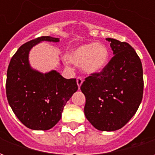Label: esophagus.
Wrapping results in <instances>:
<instances>
[{
    "label": "esophagus",
    "instance_id": "obj_1",
    "mask_svg": "<svg viewBox=\"0 0 155 155\" xmlns=\"http://www.w3.org/2000/svg\"><path fill=\"white\" fill-rule=\"evenodd\" d=\"M76 81H77V84H78V87L80 89L81 87V85L83 83V78L81 77V76H78L77 79H76Z\"/></svg>",
    "mask_w": 155,
    "mask_h": 155
}]
</instances>
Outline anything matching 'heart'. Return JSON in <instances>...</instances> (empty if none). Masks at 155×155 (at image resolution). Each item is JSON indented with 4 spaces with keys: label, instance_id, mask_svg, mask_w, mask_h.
I'll return each instance as SVG.
<instances>
[{
    "label": "heart",
    "instance_id": "heart-1",
    "mask_svg": "<svg viewBox=\"0 0 155 155\" xmlns=\"http://www.w3.org/2000/svg\"><path fill=\"white\" fill-rule=\"evenodd\" d=\"M109 50L101 43L85 44L76 48L70 54V61L81 65L82 70L87 74H94L104 69L109 61Z\"/></svg>",
    "mask_w": 155,
    "mask_h": 155
}]
</instances>
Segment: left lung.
Returning a JSON list of instances; mask_svg holds the SVG:
<instances>
[{"label":"left lung","mask_w":155,"mask_h":155,"mask_svg":"<svg viewBox=\"0 0 155 155\" xmlns=\"http://www.w3.org/2000/svg\"><path fill=\"white\" fill-rule=\"evenodd\" d=\"M114 51L106 66L84 79L81 90L85 96V117L101 131H114L124 126L142 101V63L126 42L107 38Z\"/></svg>","instance_id":"8db88e82"}]
</instances>
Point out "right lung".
<instances>
[{"label": "right lung", "instance_id": "add662e5", "mask_svg": "<svg viewBox=\"0 0 155 155\" xmlns=\"http://www.w3.org/2000/svg\"><path fill=\"white\" fill-rule=\"evenodd\" d=\"M42 41L58 42L59 39L41 36L22 45L10 61L5 84L13 112L24 125L35 130L54 127L66 102L78 90L76 79H64L55 71L41 74L31 68L29 51Z\"/></svg>", "mask_w": 155, "mask_h": 155}]
</instances>
